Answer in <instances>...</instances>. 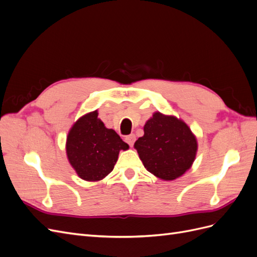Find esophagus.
Masks as SVG:
<instances>
[{
	"label": "esophagus",
	"instance_id": "esophagus-1",
	"mask_svg": "<svg viewBox=\"0 0 257 257\" xmlns=\"http://www.w3.org/2000/svg\"><path fill=\"white\" fill-rule=\"evenodd\" d=\"M135 141H136V136H135L134 134H131V135H128V136L125 137V142H126L131 147H133Z\"/></svg>",
	"mask_w": 257,
	"mask_h": 257
}]
</instances>
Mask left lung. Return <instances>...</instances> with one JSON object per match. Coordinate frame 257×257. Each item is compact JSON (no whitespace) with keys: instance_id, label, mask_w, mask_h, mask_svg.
<instances>
[{"instance_id":"8db88e82","label":"left lung","mask_w":257,"mask_h":257,"mask_svg":"<svg viewBox=\"0 0 257 257\" xmlns=\"http://www.w3.org/2000/svg\"><path fill=\"white\" fill-rule=\"evenodd\" d=\"M134 144L145 168L157 178L173 181L192 167L198 144L188 124L175 115L154 112Z\"/></svg>"}]
</instances>
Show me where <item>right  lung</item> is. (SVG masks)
<instances>
[{
	"label": "right lung",
	"mask_w": 257,
	"mask_h": 257,
	"mask_svg": "<svg viewBox=\"0 0 257 257\" xmlns=\"http://www.w3.org/2000/svg\"><path fill=\"white\" fill-rule=\"evenodd\" d=\"M97 115L94 110L80 116L69 130L65 146L68 162L76 174L91 182L103 180L109 175L120 151L130 148Z\"/></svg>",
	"instance_id": "add662e5"
}]
</instances>
